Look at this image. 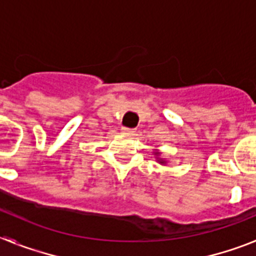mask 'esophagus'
<instances>
[{
  "label": "esophagus",
  "instance_id": "34e87169",
  "mask_svg": "<svg viewBox=\"0 0 256 256\" xmlns=\"http://www.w3.org/2000/svg\"><path fill=\"white\" fill-rule=\"evenodd\" d=\"M122 132L126 136H130V134H133V132H134V130H130V128H126V126H123V128H122Z\"/></svg>",
  "mask_w": 256,
  "mask_h": 256
}]
</instances>
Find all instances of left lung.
Listing matches in <instances>:
<instances>
[{"instance_id":"8db88e82","label":"left lung","mask_w":256,"mask_h":256,"mask_svg":"<svg viewBox=\"0 0 256 256\" xmlns=\"http://www.w3.org/2000/svg\"><path fill=\"white\" fill-rule=\"evenodd\" d=\"M152 154H154V155H155V158H156V162H159V164H162V165H165V164H166V162H166V160H165V159H162V156H160V155H162V152H160L159 150H156V148H155V151H154Z\"/></svg>"}]
</instances>
